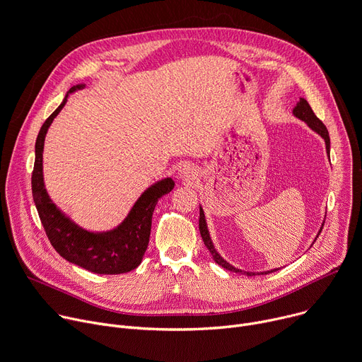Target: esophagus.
Here are the masks:
<instances>
[{"label": "esophagus", "instance_id": "esophagus-1", "mask_svg": "<svg viewBox=\"0 0 362 362\" xmlns=\"http://www.w3.org/2000/svg\"><path fill=\"white\" fill-rule=\"evenodd\" d=\"M194 169L193 168H190L189 164H185V166L180 169V176L182 177H185V179H190V177H193L194 176Z\"/></svg>", "mask_w": 362, "mask_h": 362}]
</instances>
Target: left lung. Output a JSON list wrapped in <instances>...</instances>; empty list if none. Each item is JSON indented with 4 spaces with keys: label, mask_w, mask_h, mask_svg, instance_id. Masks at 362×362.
Instances as JSON below:
<instances>
[{
    "label": "left lung",
    "mask_w": 362,
    "mask_h": 362,
    "mask_svg": "<svg viewBox=\"0 0 362 362\" xmlns=\"http://www.w3.org/2000/svg\"><path fill=\"white\" fill-rule=\"evenodd\" d=\"M293 114L298 117V118H300L302 121H305L312 129H315L317 134H320L322 136V139L325 140V143H326V150H327V153H329V148H331V139H329V133H327V129H326V127H325V124L315 115V112L312 111V108H310V105L308 104V101L306 100H303V98H300V101L298 103V105L294 107V110H293ZM322 228H323V225H322ZM199 231H201V237H202V240H204V243H205V245H206V248L209 250V252L212 254V257H214V259L218 262V264L221 266V267H223V269H226V270H229V272H234V273H241V274H245V276H255V273H251V272H243V270H238V269H235V267H233L231 264H228V262L216 252V250H215V247H214V244H212V241H211V237H209V233H208V228H206V221H205V215H204V211H202V208H201V211H199ZM322 231V229H320ZM320 231H319V234H320ZM273 272H276V270H272V272H264V273H259V274H269V273H273Z\"/></svg>",
    "instance_id": "8db88e82"
}]
</instances>
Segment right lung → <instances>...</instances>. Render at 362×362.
I'll return each mask as SVG.
<instances>
[{"label": "right lung", "mask_w": 362, "mask_h": 362, "mask_svg": "<svg viewBox=\"0 0 362 362\" xmlns=\"http://www.w3.org/2000/svg\"><path fill=\"white\" fill-rule=\"evenodd\" d=\"M83 88L78 85L69 92ZM68 98V95H66ZM66 98L42 125L36 140L35 169L31 173V190L40 221L53 248L69 262L98 274H122L140 266L147 250L151 216L157 201L169 193L175 182L164 179L147 189L131 209L127 219L114 231L92 234L76 226L50 201L43 183V146L47 128L66 104Z\"/></svg>", "instance_id": "1"}]
</instances>
